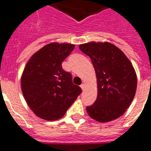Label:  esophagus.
Returning a JSON list of instances; mask_svg holds the SVG:
<instances>
[{"instance_id": "1", "label": "esophagus", "mask_w": 151, "mask_h": 151, "mask_svg": "<svg viewBox=\"0 0 151 151\" xmlns=\"http://www.w3.org/2000/svg\"><path fill=\"white\" fill-rule=\"evenodd\" d=\"M80 87H81V88H82V90H84V89H85V84H82V85H80Z\"/></svg>"}]
</instances>
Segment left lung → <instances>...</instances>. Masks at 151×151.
<instances>
[{
    "mask_svg": "<svg viewBox=\"0 0 151 151\" xmlns=\"http://www.w3.org/2000/svg\"><path fill=\"white\" fill-rule=\"evenodd\" d=\"M79 49L92 61L97 83V97L87 106L88 114L100 122L120 117L130 106L137 88V76L123 52L109 42H88Z\"/></svg>",
    "mask_w": 151,
    "mask_h": 151,
    "instance_id": "left-lung-1",
    "label": "left lung"
}]
</instances>
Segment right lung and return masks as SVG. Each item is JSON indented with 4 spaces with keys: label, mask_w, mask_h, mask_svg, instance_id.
Here are the masks:
<instances>
[{
    "label": "right lung",
    "mask_w": 151,
    "mask_h": 151,
    "mask_svg": "<svg viewBox=\"0 0 151 151\" xmlns=\"http://www.w3.org/2000/svg\"><path fill=\"white\" fill-rule=\"evenodd\" d=\"M75 47L69 43L53 42L35 53L21 77V88L27 104L37 116L53 121L62 118L82 93L64 71L62 63Z\"/></svg>",
    "instance_id": "1"
}]
</instances>
